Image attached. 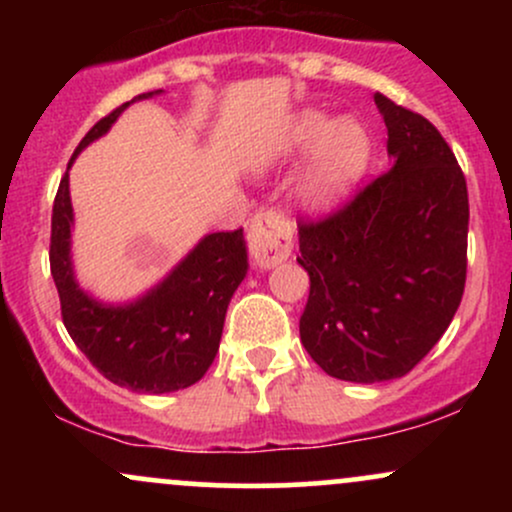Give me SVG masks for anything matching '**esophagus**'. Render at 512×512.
<instances>
[{"label": "esophagus", "mask_w": 512, "mask_h": 512, "mask_svg": "<svg viewBox=\"0 0 512 512\" xmlns=\"http://www.w3.org/2000/svg\"><path fill=\"white\" fill-rule=\"evenodd\" d=\"M293 250V223L279 211L257 214L250 226V252L264 269L289 260Z\"/></svg>", "instance_id": "1"}]
</instances>
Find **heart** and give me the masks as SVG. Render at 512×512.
Returning a JSON list of instances; mask_svg holds the SVG:
<instances>
[{"instance_id":"b5f03b06","label":"heart","mask_w":512,"mask_h":512,"mask_svg":"<svg viewBox=\"0 0 512 512\" xmlns=\"http://www.w3.org/2000/svg\"><path fill=\"white\" fill-rule=\"evenodd\" d=\"M281 154L293 156L315 149L301 182V197L308 207L325 211L337 207L366 170L370 142L356 120H332L320 110H305L291 122Z\"/></svg>"}]
</instances>
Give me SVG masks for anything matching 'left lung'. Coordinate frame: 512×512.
<instances>
[{
  "label": "left lung",
  "mask_w": 512,
  "mask_h": 512,
  "mask_svg": "<svg viewBox=\"0 0 512 512\" xmlns=\"http://www.w3.org/2000/svg\"><path fill=\"white\" fill-rule=\"evenodd\" d=\"M392 168L325 219L298 223L310 296L301 342L349 383L402 378L460 308L467 281V182L424 115L375 93Z\"/></svg>",
  "instance_id": "left-lung-1"
}]
</instances>
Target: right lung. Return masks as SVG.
<instances>
[{
  "mask_svg": "<svg viewBox=\"0 0 512 512\" xmlns=\"http://www.w3.org/2000/svg\"><path fill=\"white\" fill-rule=\"evenodd\" d=\"M161 91L137 96L151 98ZM132 101V103H134ZM129 103L115 108L76 146L72 161L103 137ZM69 161L52 204L50 272L60 293L69 337L110 383L132 392L163 395L195 385L219 351L228 303L248 274L243 228L211 233L156 289L127 305H103L76 284L72 272V199Z\"/></svg>",
  "mask_w": 512,
  "mask_h": 512,
  "instance_id": "obj_1",
  "label": "right lung"
}]
</instances>
